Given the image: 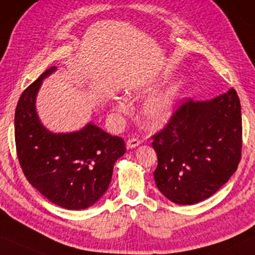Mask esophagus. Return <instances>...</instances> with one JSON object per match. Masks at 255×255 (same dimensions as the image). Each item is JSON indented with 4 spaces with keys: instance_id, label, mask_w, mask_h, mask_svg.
Segmentation results:
<instances>
[{
    "instance_id": "esophagus-1",
    "label": "esophagus",
    "mask_w": 255,
    "mask_h": 255,
    "mask_svg": "<svg viewBox=\"0 0 255 255\" xmlns=\"http://www.w3.org/2000/svg\"><path fill=\"white\" fill-rule=\"evenodd\" d=\"M139 144H141V141H139L138 138L132 137V138L128 139L126 143V146H127V149H132V148H136V146H138Z\"/></svg>"
}]
</instances>
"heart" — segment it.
Segmentation results:
<instances>
[{"mask_svg": "<svg viewBox=\"0 0 255 255\" xmlns=\"http://www.w3.org/2000/svg\"><path fill=\"white\" fill-rule=\"evenodd\" d=\"M131 95V92L129 93ZM178 106V91L174 88H168L157 92L146 100L141 111L143 123L150 128H160L166 125L174 116ZM118 111L123 106L118 105Z\"/></svg>", "mask_w": 255, "mask_h": 255, "instance_id": "obj_1", "label": "heart"}]
</instances>
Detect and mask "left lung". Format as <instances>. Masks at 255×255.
Returning <instances> with one entry per match:
<instances>
[{
    "mask_svg": "<svg viewBox=\"0 0 255 255\" xmlns=\"http://www.w3.org/2000/svg\"><path fill=\"white\" fill-rule=\"evenodd\" d=\"M242 135V107L235 89L206 102L186 100L152 136L158 157L153 172L157 188L178 204L210 198L238 167Z\"/></svg>",
    "mask_w": 255,
    "mask_h": 255,
    "instance_id": "obj_1",
    "label": "left lung"
}]
</instances>
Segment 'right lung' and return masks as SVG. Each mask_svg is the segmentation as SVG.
Returning a JSON list of instances; mask_svg holds the SVG:
<instances>
[{"label": "right lung", "mask_w": 255, "mask_h": 255, "mask_svg": "<svg viewBox=\"0 0 255 255\" xmlns=\"http://www.w3.org/2000/svg\"><path fill=\"white\" fill-rule=\"evenodd\" d=\"M52 67L21 93L15 113L17 156L24 175L56 206L81 210L109 188L113 166L126 152L125 141L92 123L73 132H53L39 120L35 99Z\"/></svg>", "instance_id": "1"}]
</instances>
